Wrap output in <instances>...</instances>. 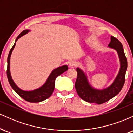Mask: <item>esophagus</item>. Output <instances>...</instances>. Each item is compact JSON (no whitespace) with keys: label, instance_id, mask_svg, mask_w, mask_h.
<instances>
[{"label":"esophagus","instance_id":"1","mask_svg":"<svg viewBox=\"0 0 133 133\" xmlns=\"http://www.w3.org/2000/svg\"><path fill=\"white\" fill-rule=\"evenodd\" d=\"M68 65L69 67H70V68H73V67H75L76 65V62L74 61H71L68 62Z\"/></svg>","mask_w":133,"mask_h":133}]
</instances>
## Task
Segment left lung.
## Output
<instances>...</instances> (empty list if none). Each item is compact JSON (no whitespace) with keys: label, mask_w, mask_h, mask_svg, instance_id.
<instances>
[{"label":"left lung","mask_w":133,"mask_h":133,"mask_svg":"<svg viewBox=\"0 0 133 133\" xmlns=\"http://www.w3.org/2000/svg\"><path fill=\"white\" fill-rule=\"evenodd\" d=\"M108 47L117 51L120 61V69L113 82L108 88L103 89L94 88L89 84L84 72L79 68L76 69L77 72L75 83L76 91L82 99L88 103L98 104L106 103L116 96L124 86L128 62L123 45L116 38L111 36Z\"/></svg>","instance_id":"left-lung-1"}]
</instances>
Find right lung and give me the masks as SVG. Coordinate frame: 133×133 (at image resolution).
Wrapping results in <instances>:
<instances>
[{
  "instance_id": "add662e5",
  "label": "right lung",
  "mask_w": 133,
  "mask_h": 133,
  "mask_svg": "<svg viewBox=\"0 0 133 133\" xmlns=\"http://www.w3.org/2000/svg\"><path fill=\"white\" fill-rule=\"evenodd\" d=\"M29 31L30 30H24V31H22V32L20 34L18 37H17L16 42L14 44L13 47H12L10 52H9L8 58H7V78H8L9 84L12 88V89L22 98L27 101L30 102V103H39V102L43 101L48 99L52 95L54 90L56 79L57 78L58 76L62 74V73L68 71V66L67 65H64L62 66H60L53 70L50 74V75L49 76L48 78H47L45 83L40 88H37V89L32 90V91H24V90L20 89L13 81L11 74H10V56H11L14 49L16 46V41L22 36L28 33Z\"/></svg>"
}]
</instances>
